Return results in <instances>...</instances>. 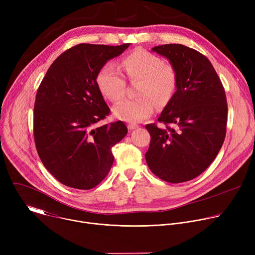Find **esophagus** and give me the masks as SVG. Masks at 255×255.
Returning <instances> with one entry per match:
<instances>
[{"instance_id":"obj_1","label":"esophagus","mask_w":255,"mask_h":255,"mask_svg":"<svg viewBox=\"0 0 255 255\" xmlns=\"http://www.w3.org/2000/svg\"><path fill=\"white\" fill-rule=\"evenodd\" d=\"M127 127H128L129 130H134V129L138 128V125L137 124H128Z\"/></svg>"}]
</instances>
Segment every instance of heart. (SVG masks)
<instances>
[{
	"instance_id": "1",
	"label": "heart",
	"mask_w": 255,
	"mask_h": 255,
	"mask_svg": "<svg viewBox=\"0 0 255 255\" xmlns=\"http://www.w3.org/2000/svg\"><path fill=\"white\" fill-rule=\"evenodd\" d=\"M121 68L130 80H139L135 99H124L113 107L114 116L122 121L137 123L148 118L155 103L164 106L176 87V72L169 63L146 50L137 49L121 60ZM97 85L104 97L117 101L124 95L125 81L113 64L104 65L97 76Z\"/></svg>"
}]
</instances>
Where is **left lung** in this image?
Masks as SVG:
<instances>
[{
  "label": "left lung",
  "mask_w": 255,
  "mask_h": 255,
  "mask_svg": "<svg viewBox=\"0 0 255 255\" xmlns=\"http://www.w3.org/2000/svg\"><path fill=\"white\" fill-rule=\"evenodd\" d=\"M176 72V91L158 122L171 127L145 126L151 136L145 153L147 165L159 178L172 184L200 175L220 151L227 125V100L223 85L210 60L181 44L155 46Z\"/></svg>",
  "instance_id": "obj_1"
}]
</instances>
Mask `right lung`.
Here are the masks:
<instances>
[{
    "label": "right lung",
    "instance_id": "right-lung-1",
    "mask_svg": "<svg viewBox=\"0 0 255 255\" xmlns=\"http://www.w3.org/2000/svg\"><path fill=\"white\" fill-rule=\"evenodd\" d=\"M129 45L71 47L53 61L38 88L34 105L36 149L45 168L64 186L93 189L112 167V147L128 130L122 121L96 126L110 113L97 76Z\"/></svg>",
    "mask_w": 255,
    "mask_h": 255
}]
</instances>
